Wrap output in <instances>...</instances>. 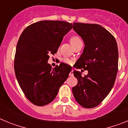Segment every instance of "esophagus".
I'll return each mask as SVG.
<instances>
[{
  "label": "esophagus",
  "mask_w": 128,
  "mask_h": 128,
  "mask_svg": "<svg viewBox=\"0 0 128 128\" xmlns=\"http://www.w3.org/2000/svg\"><path fill=\"white\" fill-rule=\"evenodd\" d=\"M74 75V74H73V70H72L70 71V73H69V76H72Z\"/></svg>",
  "instance_id": "34e87169"
}]
</instances>
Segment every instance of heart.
I'll list each match as a JSON object with an SVG mask.
<instances>
[{
	"mask_svg": "<svg viewBox=\"0 0 128 128\" xmlns=\"http://www.w3.org/2000/svg\"><path fill=\"white\" fill-rule=\"evenodd\" d=\"M80 41H81V40L80 39V37L78 36H72V38H70V43L72 44V45H73V44H76V43ZM63 62L66 63V64H68V65H71V64L73 63V61L69 58H65L63 59Z\"/></svg>",
	"mask_w": 128,
	"mask_h": 128,
	"instance_id": "b5f03b06",
	"label": "heart"
}]
</instances>
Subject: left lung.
<instances>
[{"label": "left lung", "mask_w": 128, "mask_h": 128, "mask_svg": "<svg viewBox=\"0 0 128 128\" xmlns=\"http://www.w3.org/2000/svg\"><path fill=\"white\" fill-rule=\"evenodd\" d=\"M73 29L85 44L74 67L82 68L88 73L82 77L74 71L78 82L72 88V93L82 107L94 108L106 98L115 83L118 70L117 44L114 36L100 25L74 23Z\"/></svg>", "instance_id": "obj_1"}]
</instances>
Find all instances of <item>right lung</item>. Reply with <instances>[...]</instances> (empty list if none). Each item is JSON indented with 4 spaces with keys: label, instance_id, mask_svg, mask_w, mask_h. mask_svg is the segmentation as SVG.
<instances>
[{
    "label": "right lung",
    "instance_id": "right-lung-1",
    "mask_svg": "<svg viewBox=\"0 0 128 128\" xmlns=\"http://www.w3.org/2000/svg\"><path fill=\"white\" fill-rule=\"evenodd\" d=\"M72 24L44 20L30 24L20 35L14 55V69L27 99L36 106H45L56 97L71 69L62 63L52 68L49 55L57 52L63 36Z\"/></svg>",
    "mask_w": 128,
    "mask_h": 128
}]
</instances>
